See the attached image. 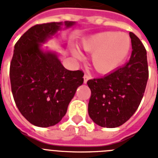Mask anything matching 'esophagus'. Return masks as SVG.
Here are the masks:
<instances>
[{"label": "esophagus", "mask_w": 158, "mask_h": 158, "mask_svg": "<svg viewBox=\"0 0 158 158\" xmlns=\"http://www.w3.org/2000/svg\"><path fill=\"white\" fill-rule=\"evenodd\" d=\"M89 79H90V76L85 74L84 76H83V82H84V83H87V82H88Z\"/></svg>", "instance_id": "34e87169"}]
</instances>
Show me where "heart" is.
<instances>
[{
  "label": "heart",
  "instance_id": "b5f03b06",
  "mask_svg": "<svg viewBox=\"0 0 158 158\" xmlns=\"http://www.w3.org/2000/svg\"><path fill=\"white\" fill-rule=\"evenodd\" d=\"M83 49L92 52V66L101 74H110L125 62L131 49L130 36L125 33L107 31L95 33L83 39ZM73 55L81 57L77 48H72Z\"/></svg>",
  "mask_w": 158,
  "mask_h": 158
}]
</instances>
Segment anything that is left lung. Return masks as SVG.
<instances>
[{
	"instance_id": "8db88e82",
	"label": "left lung",
	"mask_w": 158,
	"mask_h": 158,
	"mask_svg": "<svg viewBox=\"0 0 158 158\" xmlns=\"http://www.w3.org/2000/svg\"><path fill=\"white\" fill-rule=\"evenodd\" d=\"M129 35L132 46L129 61L114 72L87 83L92 92L88 114L102 127L114 128L125 123L138 109L145 91L147 52L134 33Z\"/></svg>"
}]
</instances>
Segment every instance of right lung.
I'll use <instances>...</instances> for the list:
<instances>
[{"instance_id": "add662e5", "label": "right lung", "mask_w": 158, "mask_h": 158, "mask_svg": "<svg viewBox=\"0 0 158 158\" xmlns=\"http://www.w3.org/2000/svg\"><path fill=\"white\" fill-rule=\"evenodd\" d=\"M75 22L49 23L31 27L15 45L10 63L11 89L17 107L28 122L48 127L61 121L77 88L83 83L81 70H68L57 52L43 44L58 31Z\"/></svg>"}]
</instances>
